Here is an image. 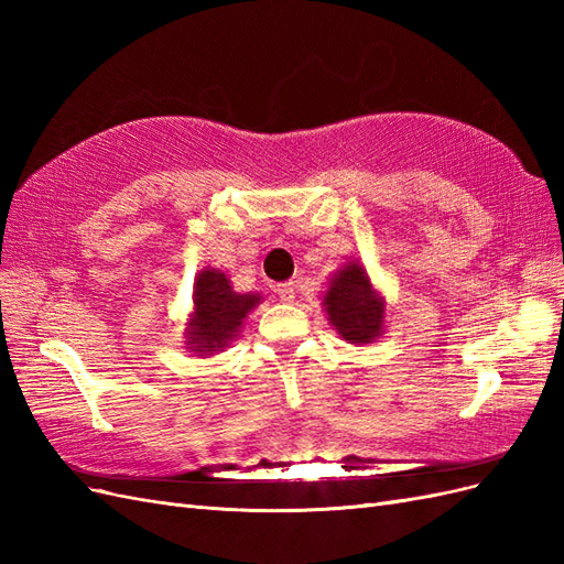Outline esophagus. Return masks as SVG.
<instances>
[{"label": "esophagus", "instance_id": "1", "mask_svg": "<svg viewBox=\"0 0 564 564\" xmlns=\"http://www.w3.org/2000/svg\"><path fill=\"white\" fill-rule=\"evenodd\" d=\"M272 292H275L282 301H294V282H278L272 286Z\"/></svg>", "mask_w": 564, "mask_h": 564}]
</instances>
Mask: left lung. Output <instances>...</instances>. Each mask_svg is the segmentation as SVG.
Segmentation results:
<instances>
[{
    "instance_id": "obj_1",
    "label": "left lung",
    "mask_w": 564,
    "mask_h": 564,
    "mask_svg": "<svg viewBox=\"0 0 564 564\" xmlns=\"http://www.w3.org/2000/svg\"><path fill=\"white\" fill-rule=\"evenodd\" d=\"M327 319L344 340L355 346L371 344L383 332L386 301L371 286L367 270L350 261L334 272L327 294L322 299Z\"/></svg>"
}]
</instances>
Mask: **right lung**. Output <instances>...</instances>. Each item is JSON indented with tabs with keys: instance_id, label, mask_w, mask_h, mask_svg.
I'll list each match as a JSON object with an SVG mask.
<instances>
[{
	"instance_id": "1",
	"label": "right lung",
	"mask_w": 564,
	"mask_h": 564,
	"mask_svg": "<svg viewBox=\"0 0 564 564\" xmlns=\"http://www.w3.org/2000/svg\"><path fill=\"white\" fill-rule=\"evenodd\" d=\"M193 303L195 308L185 329V346L204 357L230 344L245 317L261 303V294H237L226 272L204 268L195 278Z\"/></svg>"
}]
</instances>
